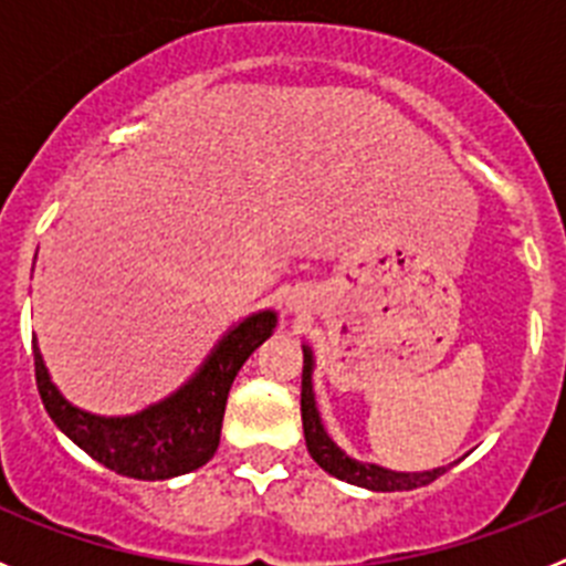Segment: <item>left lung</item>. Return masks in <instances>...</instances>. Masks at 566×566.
<instances>
[{
	"label": "left lung",
	"instance_id": "1",
	"mask_svg": "<svg viewBox=\"0 0 566 566\" xmlns=\"http://www.w3.org/2000/svg\"><path fill=\"white\" fill-rule=\"evenodd\" d=\"M300 413H303V433H306V448L319 468L343 479L357 488L379 490V493H391V490H413L422 484L437 482L444 473V468L424 470V473H394V470L377 468V464H359L345 457L337 444L328 439V433L319 424V413L314 408L312 394V352L303 348V391H300Z\"/></svg>",
	"mask_w": 566,
	"mask_h": 566
}]
</instances>
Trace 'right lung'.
I'll return each instance as SVG.
<instances>
[{
	"label": "right lung",
	"mask_w": 566,
	"mask_h": 566,
	"mask_svg": "<svg viewBox=\"0 0 566 566\" xmlns=\"http://www.w3.org/2000/svg\"><path fill=\"white\" fill-rule=\"evenodd\" d=\"M277 326L272 312L254 314L243 319L234 332L227 334L201 374L184 385L175 397L153 405L147 411L124 419H104L84 413L64 402L56 385L50 382L48 368L33 343V365H36V388L44 411L67 433L87 457L102 462L127 479H172L201 468L218 451L221 442L227 397L238 377L240 365L252 357L269 334Z\"/></svg>",
	"instance_id": "add662e5"
}]
</instances>
